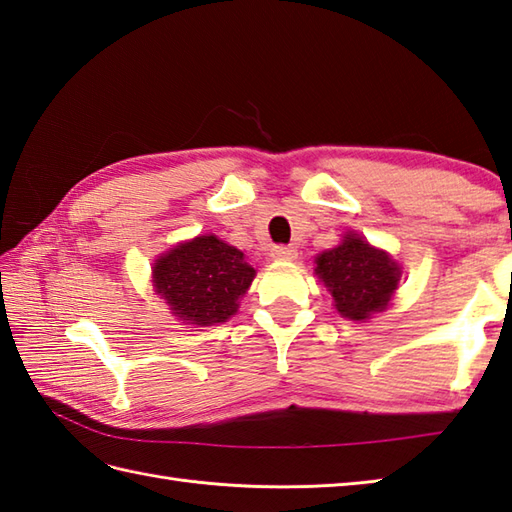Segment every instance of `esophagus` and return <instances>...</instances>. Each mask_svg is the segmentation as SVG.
<instances>
[{"instance_id": "34e87169", "label": "esophagus", "mask_w": 512, "mask_h": 512, "mask_svg": "<svg viewBox=\"0 0 512 512\" xmlns=\"http://www.w3.org/2000/svg\"><path fill=\"white\" fill-rule=\"evenodd\" d=\"M270 257L277 259V262H293L297 257V250L293 246H275L270 250Z\"/></svg>"}]
</instances>
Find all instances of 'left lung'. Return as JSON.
<instances>
[{"instance_id": "8db88e82", "label": "left lung", "mask_w": 512, "mask_h": 512, "mask_svg": "<svg viewBox=\"0 0 512 512\" xmlns=\"http://www.w3.org/2000/svg\"><path fill=\"white\" fill-rule=\"evenodd\" d=\"M315 273L335 299V308L348 319H368L382 313L393 297L402 270L384 250H377L355 233L319 255Z\"/></svg>"}]
</instances>
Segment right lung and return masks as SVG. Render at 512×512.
Wrapping results in <instances>:
<instances>
[{
    "label": "right lung",
    "instance_id": "1",
    "mask_svg": "<svg viewBox=\"0 0 512 512\" xmlns=\"http://www.w3.org/2000/svg\"><path fill=\"white\" fill-rule=\"evenodd\" d=\"M255 270L244 253L215 235L179 244L155 262V290L166 299L173 315L186 324H222L237 313Z\"/></svg>",
    "mask_w": 512,
    "mask_h": 512
}]
</instances>
